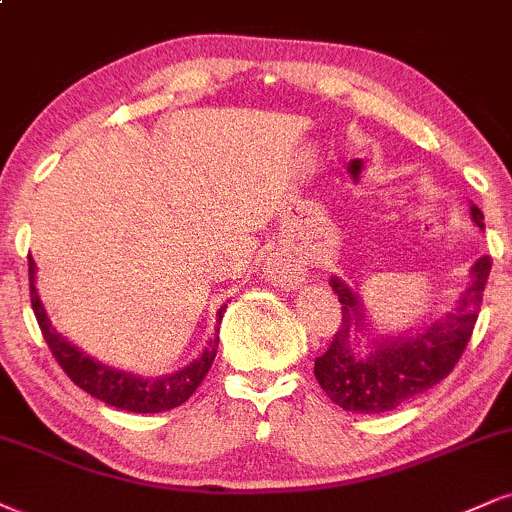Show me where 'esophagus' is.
I'll list each match as a JSON object with an SVG mask.
<instances>
[{"mask_svg":"<svg viewBox=\"0 0 512 512\" xmlns=\"http://www.w3.org/2000/svg\"><path fill=\"white\" fill-rule=\"evenodd\" d=\"M266 277L273 285L285 287V289H296L306 282V268L296 261L294 256L289 254H273L266 261Z\"/></svg>","mask_w":512,"mask_h":512,"instance_id":"obj_1","label":"esophagus"}]
</instances>
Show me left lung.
<instances>
[{
    "label": "left lung",
    "instance_id": "obj_1",
    "mask_svg": "<svg viewBox=\"0 0 512 512\" xmlns=\"http://www.w3.org/2000/svg\"><path fill=\"white\" fill-rule=\"evenodd\" d=\"M472 220L484 227V213L470 208ZM491 273V256L470 268V282L456 306L422 330L399 337H380L368 351H358L353 332L368 330L358 294L332 277V289L342 304V325L323 356L315 358V380L330 401L351 413H387L432 389L456 368L475 330L484 287Z\"/></svg>",
    "mask_w": 512,
    "mask_h": 512
}]
</instances>
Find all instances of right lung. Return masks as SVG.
I'll use <instances>...</instances> for the list:
<instances>
[{
    "mask_svg": "<svg viewBox=\"0 0 512 512\" xmlns=\"http://www.w3.org/2000/svg\"><path fill=\"white\" fill-rule=\"evenodd\" d=\"M28 275H30V304H33L37 325H40L44 342H47L49 351L56 358V363L61 365L71 380L78 384L82 391L92 394L94 399L109 403L113 408L132 410V413H161V410L178 408L180 403H185L189 396L197 391V387L204 382L206 372L211 370L213 358L218 351V334L208 342L204 353L194 363H189L187 368H182L173 375L163 377H135L130 372L106 368V365L97 363L94 358L82 353L78 346H73L66 337H61L49 323L44 306L37 296L35 289V261L33 256H28ZM227 306H220L218 311V325L223 320Z\"/></svg>",
    "mask_w": 512,
    "mask_h": 512,
    "instance_id": "1",
    "label": "right lung"
}]
</instances>
